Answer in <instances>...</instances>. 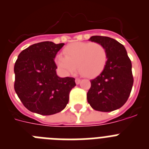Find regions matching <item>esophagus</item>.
I'll return each instance as SVG.
<instances>
[{
  "instance_id": "esophagus-1",
  "label": "esophagus",
  "mask_w": 149,
  "mask_h": 149,
  "mask_svg": "<svg viewBox=\"0 0 149 149\" xmlns=\"http://www.w3.org/2000/svg\"><path fill=\"white\" fill-rule=\"evenodd\" d=\"M75 83H76V84H77V85H78V84L81 83V80H80V79H76Z\"/></svg>"
}]
</instances>
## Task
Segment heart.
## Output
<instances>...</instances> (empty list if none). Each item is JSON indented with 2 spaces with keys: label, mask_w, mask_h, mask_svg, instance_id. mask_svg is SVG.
I'll return each instance as SVG.
<instances>
[{
  "label": "heart",
  "mask_w": 149,
  "mask_h": 149,
  "mask_svg": "<svg viewBox=\"0 0 149 149\" xmlns=\"http://www.w3.org/2000/svg\"><path fill=\"white\" fill-rule=\"evenodd\" d=\"M65 55L59 54L55 61L66 74L76 71L86 77H93L101 73L106 65L107 54L102 45L97 42H77L68 46Z\"/></svg>",
  "instance_id": "heart-1"
}]
</instances>
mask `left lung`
Returning <instances> with one entry per match:
<instances>
[{
	"instance_id": "obj_1",
	"label": "left lung",
	"mask_w": 149,
	"mask_h": 149,
	"mask_svg": "<svg viewBox=\"0 0 149 149\" xmlns=\"http://www.w3.org/2000/svg\"><path fill=\"white\" fill-rule=\"evenodd\" d=\"M89 40L104 47L107 60L103 71L90 81L88 103L98 111L119 109L127 101L134 84L132 65L125 48L107 36H93Z\"/></svg>"
}]
</instances>
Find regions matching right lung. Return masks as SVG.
Instances as JSON below:
<instances>
[{
    "mask_svg": "<svg viewBox=\"0 0 149 149\" xmlns=\"http://www.w3.org/2000/svg\"><path fill=\"white\" fill-rule=\"evenodd\" d=\"M64 45L42 42L29 46L18 55L14 66V88L22 104L33 113L53 115L68 103L75 79L59 77L54 63Z\"/></svg>",
    "mask_w": 149,
    "mask_h": 149,
    "instance_id": "right-lung-1",
    "label": "right lung"
}]
</instances>
